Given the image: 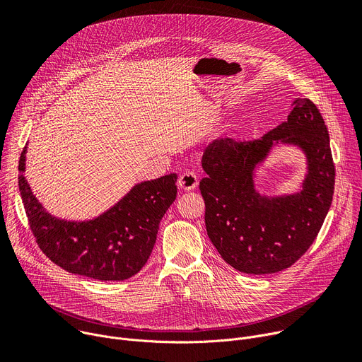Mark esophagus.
I'll return each instance as SVG.
<instances>
[{
  "instance_id": "1",
  "label": "esophagus",
  "mask_w": 362,
  "mask_h": 362,
  "mask_svg": "<svg viewBox=\"0 0 362 362\" xmlns=\"http://www.w3.org/2000/svg\"><path fill=\"white\" fill-rule=\"evenodd\" d=\"M177 186L183 190H194L198 186V176L192 172L182 173L177 180Z\"/></svg>"
}]
</instances>
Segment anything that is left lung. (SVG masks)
<instances>
[{"label": "left lung", "mask_w": 362, "mask_h": 362, "mask_svg": "<svg viewBox=\"0 0 362 362\" xmlns=\"http://www.w3.org/2000/svg\"><path fill=\"white\" fill-rule=\"evenodd\" d=\"M294 103L286 122L260 139H215L202 157L206 233L240 272L264 275L290 268L315 242L332 204L334 165L325 120L311 100ZM282 145L303 153L305 177L291 194H260L257 170Z\"/></svg>", "instance_id": "1"}]
</instances>
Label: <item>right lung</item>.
I'll list each match as a JSON object with an SVG mask.
<instances>
[{
	"mask_svg": "<svg viewBox=\"0 0 362 362\" xmlns=\"http://www.w3.org/2000/svg\"><path fill=\"white\" fill-rule=\"evenodd\" d=\"M24 147L18 187L30 228L42 252L62 269L98 281H124L147 263L165 211L177 195V176L139 182L113 206L91 220H66L47 212L24 176Z\"/></svg>",
	"mask_w": 362,
	"mask_h": 362,
	"instance_id": "add662e5",
	"label": "right lung"
}]
</instances>
